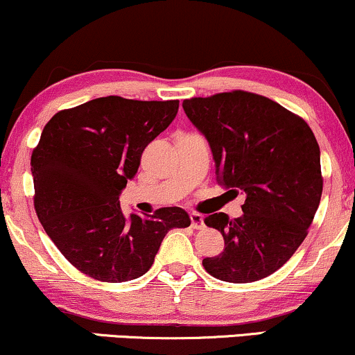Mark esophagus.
Listing matches in <instances>:
<instances>
[{"label": "esophagus", "instance_id": "1", "mask_svg": "<svg viewBox=\"0 0 355 355\" xmlns=\"http://www.w3.org/2000/svg\"><path fill=\"white\" fill-rule=\"evenodd\" d=\"M190 221H191V228H193V230H202L205 226L203 216L200 215V213H196V211L190 213Z\"/></svg>", "mask_w": 355, "mask_h": 355}]
</instances>
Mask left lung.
I'll list each match as a JSON object with an SVG mask.
<instances>
[{
  "mask_svg": "<svg viewBox=\"0 0 355 355\" xmlns=\"http://www.w3.org/2000/svg\"><path fill=\"white\" fill-rule=\"evenodd\" d=\"M191 123L207 137L218 182L243 191L240 218L213 213L205 225L223 234L218 256L203 268L226 283L272 275L307 236L322 195L321 155L306 121L277 102L246 91L183 101Z\"/></svg>",
  "mask_w": 355,
  "mask_h": 355,
  "instance_id": "obj_1",
  "label": "left lung"
}]
</instances>
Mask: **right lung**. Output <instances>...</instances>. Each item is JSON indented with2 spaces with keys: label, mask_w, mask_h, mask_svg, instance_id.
Listing matches in <instances>:
<instances>
[{
  "label": "right lung",
  "mask_w": 355,
  "mask_h": 355,
  "mask_svg": "<svg viewBox=\"0 0 355 355\" xmlns=\"http://www.w3.org/2000/svg\"><path fill=\"white\" fill-rule=\"evenodd\" d=\"M178 101L99 97L59 110L31 155L34 208L48 236L76 270L122 283L150 270L168 230L187 228L178 207L122 213L119 195L148 144L172 123Z\"/></svg>",
  "instance_id": "right-lung-1"
}]
</instances>
